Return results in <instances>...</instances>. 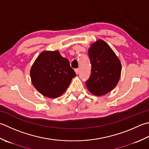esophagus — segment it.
Here are the masks:
<instances>
[{
    "instance_id": "1",
    "label": "esophagus",
    "mask_w": 149,
    "mask_h": 149,
    "mask_svg": "<svg viewBox=\"0 0 149 149\" xmlns=\"http://www.w3.org/2000/svg\"><path fill=\"white\" fill-rule=\"evenodd\" d=\"M75 73H76V74H79V68H76L75 70Z\"/></svg>"
}]
</instances>
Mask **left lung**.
<instances>
[{"label":"left lung","instance_id":"8db88e82","mask_svg":"<svg viewBox=\"0 0 149 149\" xmlns=\"http://www.w3.org/2000/svg\"><path fill=\"white\" fill-rule=\"evenodd\" d=\"M91 75L86 82L92 94L102 95L115 88L119 80L121 64L111 48L103 40L92 44L88 49Z\"/></svg>","mask_w":149,"mask_h":149}]
</instances>
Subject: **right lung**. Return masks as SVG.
<instances>
[{
	"label": "right lung",
	"instance_id": "add662e5",
	"mask_svg": "<svg viewBox=\"0 0 149 149\" xmlns=\"http://www.w3.org/2000/svg\"><path fill=\"white\" fill-rule=\"evenodd\" d=\"M30 75L32 84L40 94L56 98L65 92L75 72L59 51H45L35 61Z\"/></svg>",
	"mask_w": 149,
	"mask_h": 149
}]
</instances>
